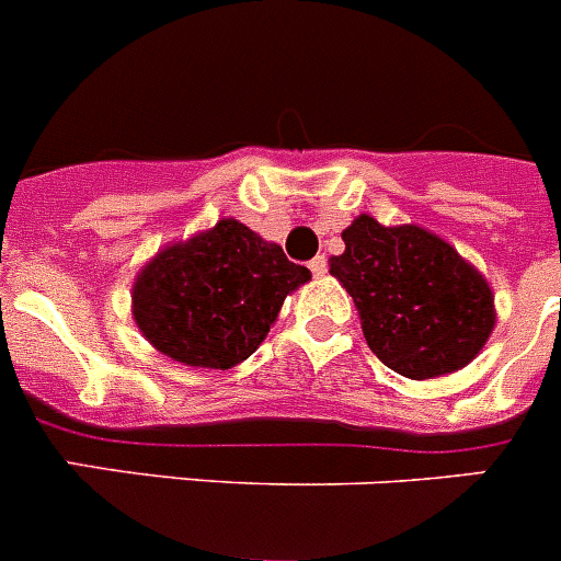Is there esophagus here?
I'll return each instance as SVG.
<instances>
[{"label":"esophagus","mask_w":561,"mask_h":561,"mask_svg":"<svg viewBox=\"0 0 561 561\" xmlns=\"http://www.w3.org/2000/svg\"><path fill=\"white\" fill-rule=\"evenodd\" d=\"M310 271L312 276L327 274V256H316V260H310Z\"/></svg>","instance_id":"34e87169"}]
</instances>
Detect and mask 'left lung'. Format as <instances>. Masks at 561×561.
I'll use <instances>...</instances> for the list:
<instances>
[{"label": "left lung", "instance_id": "1", "mask_svg": "<svg viewBox=\"0 0 561 561\" xmlns=\"http://www.w3.org/2000/svg\"><path fill=\"white\" fill-rule=\"evenodd\" d=\"M329 260L359 310L370 352L407 379L473 363L495 329V296L473 263L417 224L385 227L363 213Z\"/></svg>", "mask_w": 561, "mask_h": 561}]
</instances>
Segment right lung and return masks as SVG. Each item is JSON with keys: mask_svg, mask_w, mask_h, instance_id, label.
Masks as SVG:
<instances>
[{"mask_svg": "<svg viewBox=\"0 0 561 561\" xmlns=\"http://www.w3.org/2000/svg\"><path fill=\"white\" fill-rule=\"evenodd\" d=\"M279 243L238 218L162 245L133 282V318L157 352L191 368L229 370L268 337L282 305L310 282Z\"/></svg>", "mask_w": 561, "mask_h": 561, "instance_id": "obj_1", "label": "right lung"}]
</instances>
